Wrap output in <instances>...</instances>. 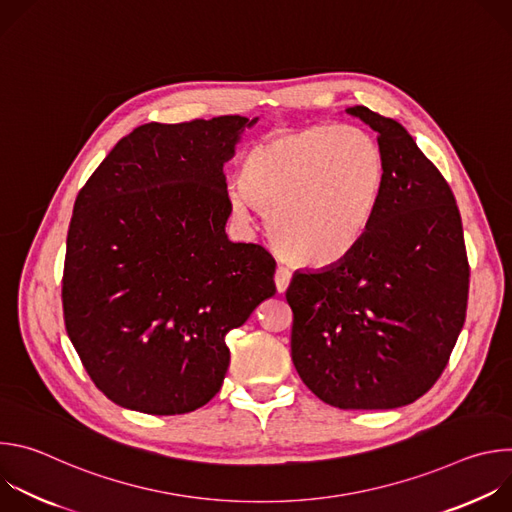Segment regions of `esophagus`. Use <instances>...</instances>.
<instances>
[{"mask_svg": "<svg viewBox=\"0 0 512 512\" xmlns=\"http://www.w3.org/2000/svg\"><path fill=\"white\" fill-rule=\"evenodd\" d=\"M275 287H277V291L279 294H283V291L289 287V281H291V271L289 269H285V267H277V271H275Z\"/></svg>", "mask_w": 512, "mask_h": 512, "instance_id": "obj_1", "label": "esophagus"}]
</instances>
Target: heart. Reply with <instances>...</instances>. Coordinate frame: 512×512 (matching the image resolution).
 <instances>
[{
	"mask_svg": "<svg viewBox=\"0 0 512 512\" xmlns=\"http://www.w3.org/2000/svg\"><path fill=\"white\" fill-rule=\"evenodd\" d=\"M387 188L379 143L356 127L314 125L289 131L245 154L233 212H267L279 255L302 267L344 261L371 233Z\"/></svg>",
	"mask_w": 512,
	"mask_h": 512,
	"instance_id": "heart-1",
	"label": "heart"
}]
</instances>
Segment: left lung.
Returning <instances> with one entry per match:
<instances>
[{
    "label": "left lung",
    "instance_id": "1",
    "mask_svg": "<svg viewBox=\"0 0 512 512\" xmlns=\"http://www.w3.org/2000/svg\"><path fill=\"white\" fill-rule=\"evenodd\" d=\"M346 113L379 133L387 188L354 253L291 279V358L332 407L395 409L444 373L466 320L470 265L454 192L407 129L362 105Z\"/></svg>",
    "mask_w": 512,
    "mask_h": 512
}]
</instances>
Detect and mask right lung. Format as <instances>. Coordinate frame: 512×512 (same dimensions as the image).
Wrapping results in <instances>:
<instances>
[{"instance_id":"1","label":"right lung","mask_w":512,"mask_h":512,"mask_svg":"<svg viewBox=\"0 0 512 512\" xmlns=\"http://www.w3.org/2000/svg\"><path fill=\"white\" fill-rule=\"evenodd\" d=\"M255 123L139 125L75 200L64 324L97 389L121 407L180 415L206 405L229 369L225 336L275 294V259L225 233L223 166Z\"/></svg>"}]
</instances>
